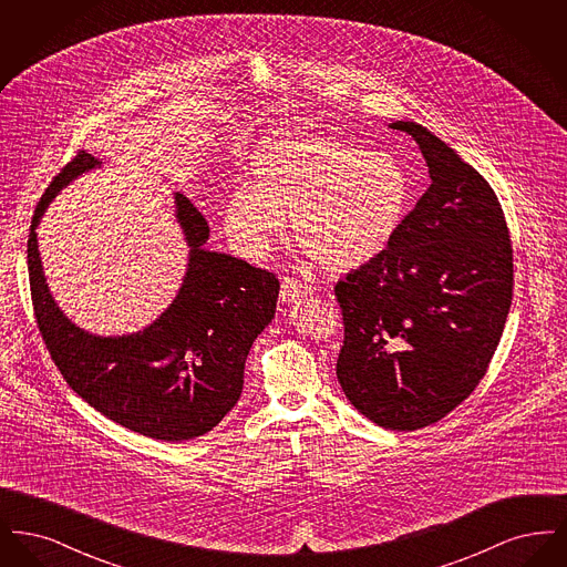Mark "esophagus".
I'll return each mask as SVG.
<instances>
[{
  "label": "esophagus",
  "mask_w": 567,
  "mask_h": 567,
  "mask_svg": "<svg viewBox=\"0 0 567 567\" xmlns=\"http://www.w3.org/2000/svg\"><path fill=\"white\" fill-rule=\"evenodd\" d=\"M310 287L306 282H301L299 278H291V276H285L282 278V285H280V299L282 301H297L299 297L310 296Z\"/></svg>",
  "instance_id": "1"
}]
</instances>
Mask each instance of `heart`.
Instances as JSON below:
<instances>
[{
    "label": "heart",
    "instance_id": "1",
    "mask_svg": "<svg viewBox=\"0 0 567 567\" xmlns=\"http://www.w3.org/2000/svg\"><path fill=\"white\" fill-rule=\"evenodd\" d=\"M408 199L410 178L391 153H363L331 135H293L257 157L252 193L231 195L223 227L238 252L261 259L293 220L297 244L323 268L357 270L395 240Z\"/></svg>",
    "mask_w": 567,
    "mask_h": 567
}]
</instances>
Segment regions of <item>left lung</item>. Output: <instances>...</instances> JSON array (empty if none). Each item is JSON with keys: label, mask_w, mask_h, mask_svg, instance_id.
Listing matches in <instances>:
<instances>
[{"label": "left lung", "mask_w": 567, "mask_h": 567, "mask_svg": "<svg viewBox=\"0 0 567 567\" xmlns=\"http://www.w3.org/2000/svg\"><path fill=\"white\" fill-rule=\"evenodd\" d=\"M432 185L372 264L338 280L344 395L384 430L437 423L476 389L513 303V243L485 178L412 121Z\"/></svg>", "instance_id": "left-lung-1"}]
</instances>
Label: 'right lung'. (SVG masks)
I'll return each instance as SVG.
<instances>
[{"mask_svg":"<svg viewBox=\"0 0 567 567\" xmlns=\"http://www.w3.org/2000/svg\"><path fill=\"white\" fill-rule=\"evenodd\" d=\"M97 165L81 151L54 176L31 218L29 287L42 340L65 382L110 421L167 442L204 435L240 400L246 354L274 319L278 278L206 250V218L176 193V218L190 248L176 299L132 336L104 338L76 327L49 291L35 227L54 195Z\"/></svg>","mask_w":567,"mask_h":567,"instance_id":"obj_1","label":"right lung"}]
</instances>
